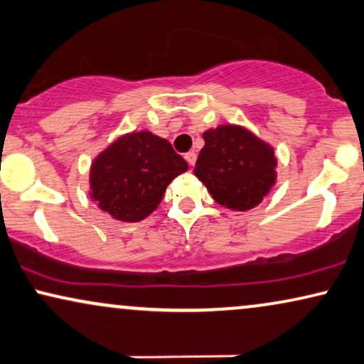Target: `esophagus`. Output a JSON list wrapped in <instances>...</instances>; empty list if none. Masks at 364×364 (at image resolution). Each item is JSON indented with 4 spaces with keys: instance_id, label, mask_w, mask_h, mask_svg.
<instances>
[{
    "instance_id": "34e87169",
    "label": "esophagus",
    "mask_w": 364,
    "mask_h": 364,
    "mask_svg": "<svg viewBox=\"0 0 364 364\" xmlns=\"http://www.w3.org/2000/svg\"><path fill=\"white\" fill-rule=\"evenodd\" d=\"M186 160H187V164L191 165V167H193V165H196V160H197V154L196 152L186 154Z\"/></svg>"
}]
</instances>
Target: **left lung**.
<instances>
[{"label":"left lung","mask_w":364,"mask_h":364,"mask_svg":"<svg viewBox=\"0 0 364 364\" xmlns=\"http://www.w3.org/2000/svg\"><path fill=\"white\" fill-rule=\"evenodd\" d=\"M193 173L217 204L232 210L259 205L276 183L274 149L247 129L219 125L204 132Z\"/></svg>","instance_id":"left-lung-1"}]
</instances>
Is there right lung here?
<instances>
[{
	"mask_svg": "<svg viewBox=\"0 0 364 364\" xmlns=\"http://www.w3.org/2000/svg\"><path fill=\"white\" fill-rule=\"evenodd\" d=\"M187 168L171 141L149 130L132 132L93 160L90 197L113 219L139 223L157 209L168 183Z\"/></svg>",
	"mask_w": 364,
	"mask_h": 364,
	"instance_id": "right-lung-1",
	"label": "right lung"
}]
</instances>
